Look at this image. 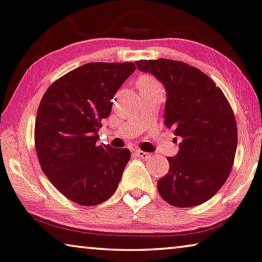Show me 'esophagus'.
I'll return each instance as SVG.
<instances>
[{
  "instance_id": "1",
  "label": "esophagus",
  "mask_w": 262,
  "mask_h": 262,
  "mask_svg": "<svg viewBox=\"0 0 262 262\" xmlns=\"http://www.w3.org/2000/svg\"><path fill=\"white\" fill-rule=\"evenodd\" d=\"M137 157L141 158V159H148L149 157H151V153H147V152H144V151H140V149H137L136 151Z\"/></svg>"
}]
</instances>
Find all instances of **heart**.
I'll use <instances>...</instances> for the list:
<instances>
[{
  "mask_svg": "<svg viewBox=\"0 0 262 262\" xmlns=\"http://www.w3.org/2000/svg\"><path fill=\"white\" fill-rule=\"evenodd\" d=\"M160 85L158 81L152 78L149 75H145L141 76V78L138 80V87L139 89H147V88H153V87H158Z\"/></svg>",
  "mask_w": 262,
  "mask_h": 262,
  "instance_id": "1",
  "label": "heart"
}]
</instances>
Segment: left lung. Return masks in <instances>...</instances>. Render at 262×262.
Segmentation results:
<instances>
[{
  "label": "left lung",
  "mask_w": 262,
  "mask_h": 262,
  "mask_svg": "<svg viewBox=\"0 0 262 262\" xmlns=\"http://www.w3.org/2000/svg\"><path fill=\"white\" fill-rule=\"evenodd\" d=\"M136 65L164 84L165 125L182 140L177 156L167 158L169 170L158 181L159 194L180 208L207 202L233 166L238 132L230 103L207 74L182 61L160 58Z\"/></svg>",
  "instance_id": "left-lung-1"
}]
</instances>
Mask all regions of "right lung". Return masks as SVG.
I'll list each match as a JSON object with an SVG mask.
<instances>
[{
	"label": "right lung",
	"instance_id": "1",
	"mask_svg": "<svg viewBox=\"0 0 262 262\" xmlns=\"http://www.w3.org/2000/svg\"><path fill=\"white\" fill-rule=\"evenodd\" d=\"M134 62H89L47 89L38 108L34 144L42 171L63 196L81 205L104 202L131 158L127 148L97 144L116 92Z\"/></svg>",
	"mask_w": 262,
	"mask_h": 262
}]
</instances>
